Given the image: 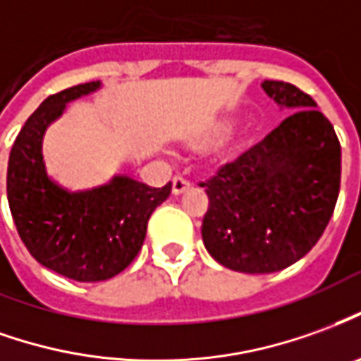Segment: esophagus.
Segmentation results:
<instances>
[{"instance_id":"34e87169","label":"esophagus","mask_w":361,"mask_h":361,"mask_svg":"<svg viewBox=\"0 0 361 361\" xmlns=\"http://www.w3.org/2000/svg\"><path fill=\"white\" fill-rule=\"evenodd\" d=\"M191 188V183H189L185 178H181V176H176L172 181V191L176 195H180V193H185L188 189Z\"/></svg>"}]
</instances>
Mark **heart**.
Masks as SVG:
<instances>
[{
	"label": "heart",
	"instance_id": "1",
	"mask_svg": "<svg viewBox=\"0 0 361 361\" xmlns=\"http://www.w3.org/2000/svg\"><path fill=\"white\" fill-rule=\"evenodd\" d=\"M228 125H231L228 119L215 121L203 133H199L197 137L191 138L189 145L195 150H203L207 146L213 145L211 152H213V158H215L216 164L233 162L234 158H238V154L248 145V135L244 130H233V133L224 135L228 130Z\"/></svg>",
	"mask_w": 361,
	"mask_h": 361
}]
</instances>
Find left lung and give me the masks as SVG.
<instances>
[{
  "mask_svg": "<svg viewBox=\"0 0 361 361\" xmlns=\"http://www.w3.org/2000/svg\"><path fill=\"white\" fill-rule=\"evenodd\" d=\"M264 92L293 111L262 142L224 164L205 188L201 236L224 268L271 274L319 242L340 191V142L311 95L266 80Z\"/></svg>",
  "mask_w": 361,
  "mask_h": 361,
  "instance_id": "obj_1",
  "label": "left lung"
}]
</instances>
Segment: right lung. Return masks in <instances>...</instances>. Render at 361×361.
Instances as JSON below:
<instances>
[{
	"mask_svg": "<svg viewBox=\"0 0 361 361\" xmlns=\"http://www.w3.org/2000/svg\"><path fill=\"white\" fill-rule=\"evenodd\" d=\"M99 85L87 82L47 97L15 138L7 166V201L23 244L44 268L85 283L115 277L137 258L148 219L172 193V183L150 188L128 176L68 191L47 176L44 130L68 102Z\"/></svg>",
	"mask_w": 361,
	"mask_h": 361,
	"instance_id": "obj_1",
	"label": "right lung"
}]
</instances>
